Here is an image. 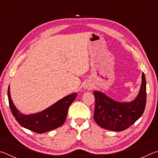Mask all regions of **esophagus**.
Masks as SVG:
<instances>
[{"label":"esophagus","mask_w":158,"mask_h":158,"mask_svg":"<svg viewBox=\"0 0 158 158\" xmlns=\"http://www.w3.org/2000/svg\"><path fill=\"white\" fill-rule=\"evenodd\" d=\"M91 88H92L91 85H85V89H91Z\"/></svg>","instance_id":"obj_1"}]
</instances>
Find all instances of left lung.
<instances>
[{
	"label": "left lung",
	"mask_w": 158,
	"mask_h": 158,
	"mask_svg": "<svg viewBox=\"0 0 158 158\" xmlns=\"http://www.w3.org/2000/svg\"><path fill=\"white\" fill-rule=\"evenodd\" d=\"M95 98L94 120L99 126L111 131H123L142 116L146 103V81L142 73L139 93L131 102H118L100 91L93 92Z\"/></svg>",
	"instance_id": "8db88e82"
}]
</instances>
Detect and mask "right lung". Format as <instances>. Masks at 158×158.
<instances>
[{"label":"right lung","mask_w":158,"mask_h":158,"mask_svg":"<svg viewBox=\"0 0 158 158\" xmlns=\"http://www.w3.org/2000/svg\"><path fill=\"white\" fill-rule=\"evenodd\" d=\"M9 105L16 121L21 126L34 132L42 134L54 130L65 121L69 106L75 100L77 93H74L61 99L54 105L39 113L23 115L15 107L10 93V85L7 90Z\"/></svg>","instance_id":"1"}]
</instances>
